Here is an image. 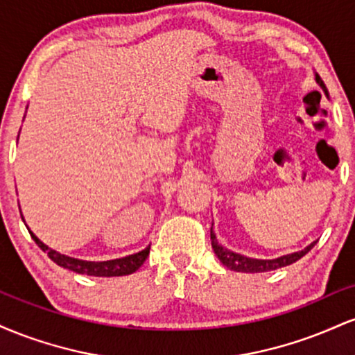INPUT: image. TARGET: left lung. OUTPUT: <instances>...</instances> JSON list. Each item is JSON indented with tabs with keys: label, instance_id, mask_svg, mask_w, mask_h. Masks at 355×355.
<instances>
[{
	"label": "left lung",
	"instance_id": "obj_1",
	"mask_svg": "<svg viewBox=\"0 0 355 355\" xmlns=\"http://www.w3.org/2000/svg\"><path fill=\"white\" fill-rule=\"evenodd\" d=\"M315 81L320 85V88L324 89L325 95H327V88H325L324 81H322V78L319 75H317V73H315ZM210 239H211V248H214L215 255L218 257L220 262H222L227 268H230V270L245 272V274H257V272L277 270V268H280V267L291 266V263H294L299 259H302V257L307 254V252L311 250V248L317 243V242H312L311 245L305 247L304 250L294 252V254H288V255H282V257H279V259L262 260V259H250V257L235 254V252L229 250V248L222 247L218 243L217 237H215L214 229L210 230Z\"/></svg>",
	"mask_w": 355,
	"mask_h": 355
}]
</instances>
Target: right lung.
Returning <instances> with one entry per match:
<instances>
[{"label":"right lung","mask_w":355,"mask_h":355,"mask_svg":"<svg viewBox=\"0 0 355 355\" xmlns=\"http://www.w3.org/2000/svg\"><path fill=\"white\" fill-rule=\"evenodd\" d=\"M28 232H30L31 239L35 240L36 245L42 248L43 252H46L48 257H50L53 262L58 263L60 267L68 268V270L76 272V274L95 275V277L130 275L144 266L146 257H148V254H150V245H148L141 252H137V254H133V255H126V257H123V259L105 260V262H88V260L73 259V257L63 255V254H60V252L53 250V248L44 245L42 240L36 237V235L30 229H28Z\"/></svg>","instance_id":"1"}]
</instances>
